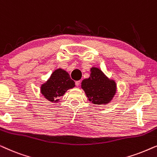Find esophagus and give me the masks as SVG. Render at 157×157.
I'll use <instances>...</instances> for the list:
<instances>
[{"label": "esophagus", "instance_id": "esophagus-1", "mask_svg": "<svg viewBox=\"0 0 157 157\" xmlns=\"http://www.w3.org/2000/svg\"><path fill=\"white\" fill-rule=\"evenodd\" d=\"M75 83H76V86H79V85H80L81 83V81H76V82H75Z\"/></svg>", "mask_w": 157, "mask_h": 157}]
</instances>
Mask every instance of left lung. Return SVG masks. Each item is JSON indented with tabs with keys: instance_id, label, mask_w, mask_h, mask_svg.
<instances>
[{
	"instance_id": "1",
	"label": "left lung",
	"mask_w": 157,
	"mask_h": 157,
	"mask_svg": "<svg viewBox=\"0 0 157 157\" xmlns=\"http://www.w3.org/2000/svg\"><path fill=\"white\" fill-rule=\"evenodd\" d=\"M89 78L82 81L81 88L89 101L95 104H104L110 101L116 93V83L105 76L101 71L92 68Z\"/></svg>"
}]
</instances>
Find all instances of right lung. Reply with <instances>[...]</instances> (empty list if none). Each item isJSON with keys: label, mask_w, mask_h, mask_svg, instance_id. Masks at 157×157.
I'll list each match as a JSON object with an SVG mask.
<instances>
[{"label": "right lung", "mask_w": 157, "mask_h": 157, "mask_svg": "<svg viewBox=\"0 0 157 157\" xmlns=\"http://www.w3.org/2000/svg\"><path fill=\"white\" fill-rule=\"evenodd\" d=\"M75 82L65 71L56 70L46 83L42 85L41 94L50 101H58L56 98L63 96L68 89L74 87ZM55 101V102H56Z\"/></svg>", "instance_id": "1"}]
</instances>
